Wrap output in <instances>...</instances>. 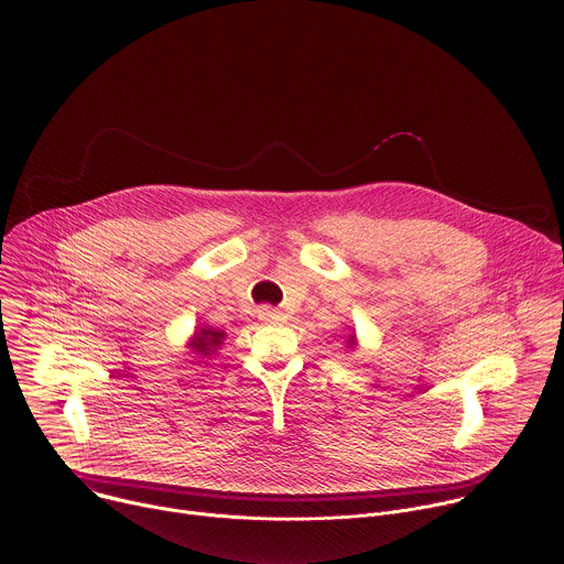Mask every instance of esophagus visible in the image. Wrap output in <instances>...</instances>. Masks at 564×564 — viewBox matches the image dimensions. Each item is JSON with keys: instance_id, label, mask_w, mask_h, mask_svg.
Here are the masks:
<instances>
[{"instance_id": "esophagus-1", "label": "esophagus", "mask_w": 564, "mask_h": 564, "mask_svg": "<svg viewBox=\"0 0 564 564\" xmlns=\"http://www.w3.org/2000/svg\"><path fill=\"white\" fill-rule=\"evenodd\" d=\"M283 316H281V312L279 310H274V307H261L259 310V321H263V323H276V321H281Z\"/></svg>"}]
</instances>
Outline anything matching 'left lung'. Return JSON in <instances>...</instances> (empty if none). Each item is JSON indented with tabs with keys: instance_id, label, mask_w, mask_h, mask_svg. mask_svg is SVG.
I'll return each mask as SVG.
<instances>
[{
	"instance_id": "left-lung-1",
	"label": "left lung",
	"mask_w": 564,
	"mask_h": 564,
	"mask_svg": "<svg viewBox=\"0 0 564 564\" xmlns=\"http://www.w3.org/2000/svg\"><path fill=\"white\" fill-rule=\"evenodd\" d=\"M354 343V336H349V340H347V345H351Z\"/></svg>"
}]
</instances>
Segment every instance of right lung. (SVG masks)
Segmentation results:
<instances>
[{
	"mask_svg": "<svg viewBox=\"0 0 564 564\" xmlns=\"http://www.w3.org/2000/svg\"><path fill=\"white\" fill-rule=\"evenodd\" d=\"M221 340H224V332L213 329V327H199V332L193 340V349L197 354L208 356L213 349H217V345H221Z\"/></svg>",
	"mask_w": 564,
	"mask_h": 564,
	"instance_id": "obj_1",
	"label": "right lung"
}]
</instances>
